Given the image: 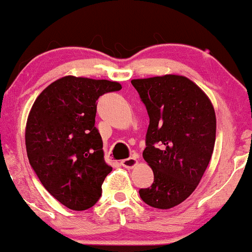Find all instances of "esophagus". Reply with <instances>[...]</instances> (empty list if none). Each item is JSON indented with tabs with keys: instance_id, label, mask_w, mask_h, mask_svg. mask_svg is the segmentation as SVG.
Masks as SVG:
<instances>
[{
	"instance_id": "esophagus-1",
	"label": "esophagus",
	"mask_w": 252,
	"mask_h": 252,
	"mask_svg": "<svg viewBox=\"0 0 252 252\" xmlns=\"http://www.w3.org/2000/svg\"><path fill=\"white\" fill-rule=\"evenodd\" d=\"M121 164L122 165L124 166V168H126V169H131V168H134L135 165H136L137 164V160H136V158H134V157H129V158H126V159H123L121 161Z\"/></svg>"
}]
</instances>
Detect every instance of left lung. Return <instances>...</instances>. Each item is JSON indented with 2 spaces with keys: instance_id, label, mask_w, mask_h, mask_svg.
I'll use <instances>...</instances> for the list:
<instances>
[{
  "instance_id": "8db88e82",
  "label": "left lung",
  "mask_w": 252,
  "mask_h": 252,
  "mask_svg": "<svg viewBox=\"0 0 252 252\" xmlns=\"http://www.w3.org/2000/svg\"><path fill=\"white\" fill-rule=\"evenodd\" d=\"M150 117L144 159L155 181L139 190L150 206L170 209L189 197L202 180L216 137L209 97L184 76L133 79Z\"/></svg>"
}]
</instances>
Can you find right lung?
I'll use <instances>...</instances> for the list:
<instances>
[{"instance_id": "add662e5", "label": "right lung", "mask_w": 252, "mask_h": 252, "mask_svg": "<svg viewBox=\"0 0 252 252\" xmlns=\"http://www.w3.org/2000/svg\"><path fill=\"white\" fill-rule=\"evenodd\" d=\"M121 89L117 82L66 76L49 84L31 108L25 134L30 165L44 189L71 210L92 208L112 171L95 116L97 99Z\"/></svg>"}]
</instances>
